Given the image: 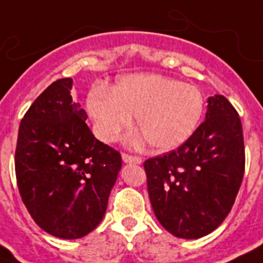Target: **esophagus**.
<instances>
[{"label":"esophagus","mask_w":263,"mask_h":263,"mask_svg":"<svg viewBox=\"0 0 263 263\" xmlns=\"http://www.w3.org/2000/svg\"><path fill=\"white\" fill-rule=\"evenodd\" d=\"M123 161L127 162V164H140L142 158L140 157L132 156V154H128V153H123Z\"/></svg>","instance_id":"esophagus-1"}]
</instances>
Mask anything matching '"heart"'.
<instances>
[{
    "instance_id": "1",
    "label": "heart",
    "mask_w": 263,
    "mask_h": 263,
    "mask_svg": "<svg viewBox=\"0 0 263 263\" xmlns=\"http://www.w3.org/2000/svg\"><path fill=\"white\" fill-rule=\"evenodd\" d=\"M86 107L97 135L113 142L131 124L157 152H169L183 144L198 127L204 98L195 84L156 73H134L120 78L110 90L94 87Z\"/></svg>"
}]
</instances>
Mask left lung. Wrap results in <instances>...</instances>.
<instances>
[{
	"instance_id": "obj_1",
	"label": "left lung",
	"mask_w": 263,
	"mask_h": 263,
	"mask_svg": "<svg viewBox=\"0 0 263 263\" xmlns=\"http://www.w3.org/2000/svg\"><path fill=\"white\" fill-rule=\"evenodd\" d=\"M206 120L180 146L144 161L154 214L168 232L198 239L232 209L245 175L240 117L224 95L208 99Z\"/></svg>"
}]
</instances>
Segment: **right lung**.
Wrapping results in <instances>:
<instances>
[{"label": "right lung", "mask_w": 263, "mask_h": 263, "mask_svg": "<svg viewBox=\"0 0 263 263\" xmlns=\"http://www.w3.org/2000/svg\"><path fill=\"white\" fill-rule=\"evenodd\" d=\"M71 87V78L59 79L35 99L14 152L23 203L45 232L61 239H79L98 227L121 169V154L95 139Z\"/></svg>", "instance_id": "add662e5"}]
</instances>
